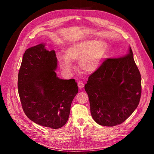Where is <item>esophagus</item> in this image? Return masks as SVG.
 I'll return each mask as SVG.
<instances>
[{
    "label": "esophagus",
    "mask_w": 154,
    "mask_h": 154,
    "mask_svg": "<svg viewBox=\"0 0 154 154\" xmlns=\"http://www.w3.org/2000/svg\"><path fill=\"white\" fill-rule=\"evenodd\" d=\"M78 86L79 88H82L84 87V82L81 81H79L78 82Z\"/></svg>",
    "instance_id": "obj_1"
}]
</instances>
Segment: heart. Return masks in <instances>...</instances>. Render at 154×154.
I'll return each instance as SVG.
<instances>
[{"mask_svg":"<svg viewBox=\"0 0 154 154\" xmlns=\"http://www.w3.org/2000/svg\"><path fill=\"white\" fill-rule=\"evenodd\" d=\"M109 51L108 44L103 40L82 39L69 45L65 56H59L61 68L70 72L73 67L72 61H79L80 68L84 72H95L100 67Z\"/></svg>","mask_w":154,"mask_h":154,"instance_id":"heart-1","label":"heart"}]
</instances>
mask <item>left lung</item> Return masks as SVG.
<instances>
[{
    "mask_svg": "<svg viewBox=\"0 0 154 154\" xmlns=\"http://www.w3.org/2000/svg\"><path fill=\"white\" fill-rule=\"evenodd\" d=\"M91 116L98 124L113 127L125 122L137 108L141 77L130 47L127 56L106 59L84 86Z\"/></svg>",
    "mask_w": 154,
    "mask_h": 154,
    "instance_id": "left-lung-1",
    "label": "left lung"
}]
</instances>
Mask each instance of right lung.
<instances>
[{
	"label": "right lung",
	"instance_id": "obj_1",
	"mask_svg": "<svg viewBox=\"0 0 154 154\" xmlns=\"http://www.w3.org/2000/svg\"><path fill=\"white\" fill-rule=\"evenodd\" d=\"M57 59L54 51L43 43L23 54L18 77V94L23 110L31 121L56 129L66 124L70 107L78 93L75 79L57 77Z\"/></svg>",
	"mask_w": 154,
	"mask_h": 154
}]
</instances>
